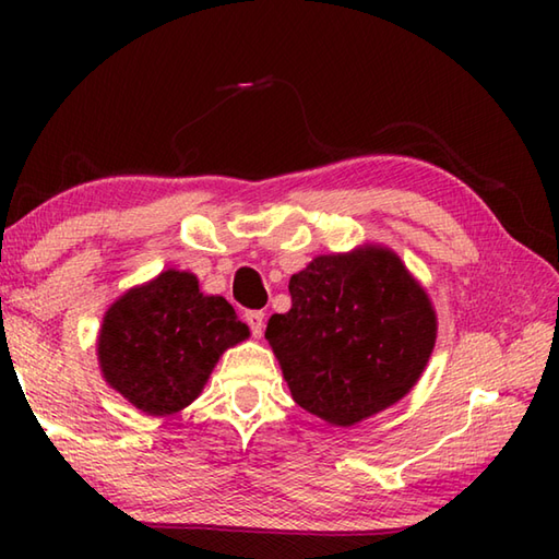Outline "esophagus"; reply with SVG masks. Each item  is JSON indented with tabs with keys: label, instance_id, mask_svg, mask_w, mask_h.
Returning a JSON list of instances; mask_svg holds the SVG:
<instances>
[{
	"label": "esophagus",
	"instance_id": "obj_1",
	"mask_svg": "<svg viewBox=\"0 0 559 559\" xmlns=\"http://www.w3.org/2000/svg\"><path fill=\"white\" fill-rule=\"evenodd\" d=\"M245 322L249 324V329H252L254 336H261V331H264V312L249 310L245 312Z\"/></svg>",
	"mask_w": 559,
	"mask_h": 559
}]
</instances>
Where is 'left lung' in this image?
<instances>
[{
    "instance_id": "left-lung-1",
    "label": "left lung",
    "mask_w": 559,
    "mask_h": 559,
    "mask_svg": "<svg viewBox=\"0 0 559 559\" xmlns=\"http://www.w3.org/2000/svg\"><path fill=\"white\" fill-rule=\"evenodd\" d=\"M288 288L293 307L271 314L266 338L300 408L350 427L418 382L437 319L394 252L317 257Z\"/></svg>"
}]
</instances>
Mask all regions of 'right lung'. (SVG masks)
<instances>
[{"instance_id":"add662e5","label":"right lung","mask_w":559,"mask_h":559,"mask_svg":"<svg viewBox=\"0 0 559 559\" xmlns=\"http://www.w3.org/2000/svg\"><path fill=\"white\" fill-rule=\"evenodd\" d=\"M247 336L228 300L199 293L192 273L170 269L110 307L98 360L139 411L170 415L199 396L223 350Z\"/></svg>"}]
</instances>
